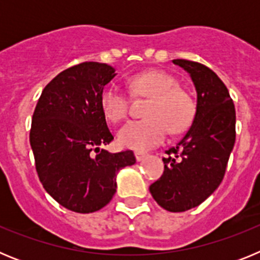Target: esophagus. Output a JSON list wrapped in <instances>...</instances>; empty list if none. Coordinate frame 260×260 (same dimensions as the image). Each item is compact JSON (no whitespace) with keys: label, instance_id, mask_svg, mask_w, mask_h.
<instances>
[{"label":"esophagus","instance_id":"1","mask_svg":"<svg viewBox=\"0 0 260 260\" xmlns=\"http://www.w3.org/2000/svg\"><path fill=\"white\" fill-rule=\"evenodd\" d=\"M135 158H137V161H143L144 158H146V153L135 152Z\"/></svg>","mask_w":260,"mask_h":260}]
</instances>
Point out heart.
<instances>
[{
	"mask_svg": "<svg viewBox=\"0 0 260 260\" xmlns=\"http://www.w3.org/2000/svg\"><path fill=\"white\" fill-rule=\"evenodd\" d=\"M133 98H147L144 119L132 121L118 132L119 146L134 151H147L164 141L167 132H183L194 117V103L176 78L164 71L147 70L126 82ZM100 107L108 121L122 122L130 110V99L114 86L103 89Z\"/></svg>",
	"mask_w": 260,
	"mask_h": 260,
	"instance_id": "heart-1",
	"label": "heart"
}]
</instances>
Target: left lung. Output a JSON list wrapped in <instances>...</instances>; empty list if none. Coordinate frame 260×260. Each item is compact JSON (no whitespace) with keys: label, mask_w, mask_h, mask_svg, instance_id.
<instances>
[{"label":"left lung","mask_w":260,"mask_h":260,"mask_svg":"<svg viewBox=\"0 0 260 260\" xmlns=\"http://www.w3.org/2000/svg\"><path fill=\"white\" fill-rule=\"evenodd\" d=\"M173 63L191 77L197 110L182 139L165 151L164 173L150 192L164 210L183 212L199 206L221 183L236 141V109L228 88L210 68L189 59Z\"/></svg>","instance_id":"1"}]
</instances>
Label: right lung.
I'll use <instances>...</instances> for the list:
<instances>
[{"mask_svg": "<svg viewBox=\"0 0 260 260\" xmlns=\"http://www.w3.org/2000/svg\"><path fill=\"white\" fill-rule=\"evenodd\" d=\"M114 77L107 63L71 66L45 86L32 116L29 143L39 180L54 201L78 213L107 206L117 172L135 164L133 151L100 148L113 141L100 96Z\"/></svg>", "mask_w": 260, "mask_h": 260, "instance_id": "obj_1", "label": "right lung"}]
</instances>
